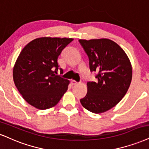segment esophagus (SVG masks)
I'll return each instance as SVG.
<instances>
[{
    "mask_svg": "<svg viewBox=\"0 0 149 149\" xmlns=\"http://www.w3.org/2000/svg\"><path fill=\"white\" fill-rule=\"evenodd\" d=\"M70 83H71V84L72 86H74V85H77V82L76 81H74V80H72L71 81H70Z\"/></svg>",
    "mask_w": 149,
    "mask_h": 149,
    "instance_id": "esophagus-1",
    "label": "esophagus"
}]
</instances>
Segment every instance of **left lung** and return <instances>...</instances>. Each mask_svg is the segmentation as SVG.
Here are the masks:
<instances>
[{
  "instance_id": "8db88e82",
  "label": "left lung",
  "mask_w": 149,
  "mask_h": 149,
  "mask_svg": "<svg viewBox=\"0 0 149 149\" xmlns=\"http://www.w3.org/2000/svg\"><path fill=\"white\" fill-rule=\"evenodd\" d=\"M89 58L90 70L97 81L87 83V94L80 102L96 114L111 109L122 100L132 80V65L118 44L108 38L79 40Z\"/></svg>"
}]
</instances>
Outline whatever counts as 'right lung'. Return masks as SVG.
I'll use <instances>...</instances> for the list:
<instances>
[{"instance_id": "add662e5", "label": "right lung", "mask_w": 149, "mask_h": 149, "mask_svg": "<svg viewBox=\"0 0 149 149\" xmlns=\"http://www.w3.org/2000/svg\"><path fill=\"white\" fill-rule=\"evenodd\" d=\"M72 38L40 37L23 47L13 68V79L26 102L39 110L54 107L67 91L69 80L58 75L57 59Z\"/></svg>"}]
</instances>
